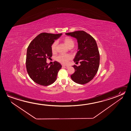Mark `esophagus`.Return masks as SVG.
<instances>
[{"label":"esophagus","instance_id":"1","mask_svg":"<svg viewBox=\"0 0 131 131\" xmlns=\"http://www.w3.org/2000/svg\"><path fill=\"white\" fill-rule=\"evenodd\" d=\"M62 67L64 68H68V66H64V65H63Z\"/></svg>","mask_w":131,"mask_h":131}]
</instances>
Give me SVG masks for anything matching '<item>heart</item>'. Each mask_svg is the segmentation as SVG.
<instances>
[{"label":"heart","instance_id":"heart-1","mask_svg":"<svg viewBox=\"0 0 131 131\" xmlns=\"http://www.w3.org/2000/svg\"><path fill=\"white\" fill-rule=\"evenodd\" d=\"M63 41L69 49H72L73 48L75 45V42L74 40L71 38L68 37L64 38L63 39ZM57 45V41H54L51 46L52 52H55L56 51ZM71 56L69 54H61L56 57V60L63 64H67L68 63L69 61L71 60Z\"/></svg>","mask_w":131,"mask_h":131}]
</instances>
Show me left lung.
Instances as JSON below:
<instances>
[{
	"label": "left lung",
	"instance_id": "8db88e82",
	"mask_svg": "<svg viewBox=\"0 0 131 131\" xmlns=\"http://www.w3.org/2000/svg\"><path fill=\"white\" fill-rule=\"evenodd\" d=\"M75 38L78 42V51L74 59L75 64L72 66L75 72L71 75L75 83L85 84L92 80L97 73L100 64V54L96 40L85 31H77L65 34Z\"/></svg>",
	"mask_w": 131,
	"mask_h": 131
}]
</instances>
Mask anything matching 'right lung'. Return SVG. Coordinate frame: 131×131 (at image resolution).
<instances>
[{
	"mask_svg": "<svg viewBox=\"0 0 131 131\" xmlns=\"http://www.w3.org/2000/svg\"><path fill=\"white\" fill-rule=\"evenodd\" d=\"M62 35L40 34L31 42L27 48V72L30 78L40 85L47 86L54 83L62 67L57 61H54L53 64L46 63L47 58H50L52 56V44Z\"/></svg>",
	"mask_w": 131,
	"mask_h": 131,
	"instance_id": "1",
	"label": "right lung"
}]
</instances>
